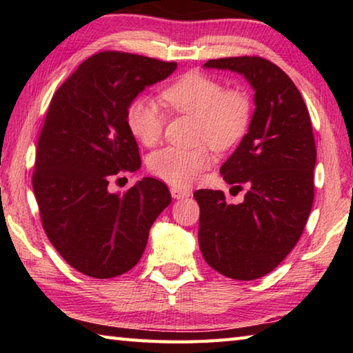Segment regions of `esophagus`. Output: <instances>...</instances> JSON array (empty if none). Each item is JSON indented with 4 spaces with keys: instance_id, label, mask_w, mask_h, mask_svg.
Returning <instances> with one entry per match:
<instances>
[{
    "instance_id": "1",
    "label": "esophagus",
    "mask_w": 353,
    "mask_h": 353,
    "mask_svg": "<svg viewBox=\"0 0 353 353\" xmlns=\"http://www.w3.org/2000/svg\"><path fill=\"white\" fill-rule=\"evenodd\" d=\"M171 191V196L174 199H183V198H188V196L191 194V191L187 190V188H181V187H171L170 188Z\"/></svg>"
}]
</instances>
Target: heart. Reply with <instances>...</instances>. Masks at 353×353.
I'll use <instances>...</instances> for the list:
<instances>
[{
    "mask_svg": "<svg viewBox=\"0 0 353 353\" xmlns=\"http://www.w3.org/2000/svg\"><path fill=\"white\" fill-rule=\"evenodd\" d=\"M171 112L194 117L196 140L207 141L216 151H225L240 141L252 118V104L241 90L225 87L219 81L201 73H187L160 93ZM166 117L148 98L135 99L128 110L130 132L145 146L157 145L163 135ZM210 152L204 145L193 148L166 146L152 152L148 168L155 177L179 185H190L210 165Z\"/></svg>",
    "mask_w": 353,
    "mask_h": 353,
    "instance_id": "obj_1",
    "label": "heart"
}]
</instances>
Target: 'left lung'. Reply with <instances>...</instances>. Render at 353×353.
<instances>
[{"label": "left lung", "mask_w": 353, "mask_h": 353, "mask_svg": "<svg viewBox=\"0 0 353 353\" xmlns=\"http://www.w3.org/2000/svg\"><path fill=\"white\" fill-rule=\"evenodd\" d=\"M205 68L243 74L255 90L249 132L221 166L230 193L198 190L199 248L214 271L235 280L266 276L296 246L314 199L316 146L301 92L276 63L256 56L212 59Z\"/></svg>", "instance_id": "left-lung-1"}]
</instances>
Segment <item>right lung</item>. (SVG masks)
Segmentation results:
<instances>
[{"mask_svg": "<svg viewBox=\"0 0 353 353\" xmlns=\"http://www.w3.org/2000/svg\"><path fill=\"white\" fill-rule=\"evenodd\" d=\"M176 68V62L103 51L83 61L51 99L32 188L46 236L85 276L110 279L132 270L152 223L170 205V190L157 179H141L123 194L107 187L141 166L128 126L130 103Z\"/></svg>", "mask_w": 353, "mask_h": 353, "instance_id": "add662e5", "label": "right lung"}]
</instances>
